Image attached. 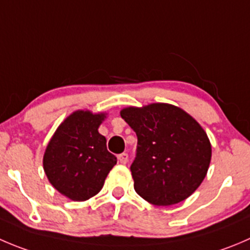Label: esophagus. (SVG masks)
<instances>
[{
    "label": "esophagus",
    "mask_w": 250,
    "mask_h": 250,
    "mask_svg": "<svg viewBox=\"0 0 250 250\" xmlns=\"http://www.w3.org/2000/svg\"><path fill=\"white\" fill-rule=\"evenodd\" d=\"M118 161L121 162V164H127V161H128V155L125 154V152H123V154H120L118 155Z\"/></svg>",
    "instance_id": "34e87169"
}]
</instances>
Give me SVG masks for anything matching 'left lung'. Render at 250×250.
Returning <instances> with one entry per match:
<instances>
[{
  "mask_svg": "<svg viewBox=\"0 0 250 250\" xmlns=\"http://www.w3.org/2000/svg\"><path fill=\"white\" fill-rule=\"evenodd\" d=\"M121 117L138 137L137 157L130 166L135 192L159 207L190 197L211 161V144L197 120L165 103L125 107Z\"/></svg>",
  "mask_w": 250,
  "mask_h": 250,
  "instance_id": "1",
  "label": "left lung"
}]
</instances>
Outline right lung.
I'll return each instance as SVG.
<instances>
[{
    "instance_id": "add662e5",
    "label": "right lung",
    "mask_w": 250,
    "mask_h": 250,
    "mask_svg": "<svg viewBox=\"0 0 250 250\" xmlns=\"http://www.w3.org/2000/svg\"><path fill=\"white\" fill-rule=\"evenodd\" d=\"M106 112L77 110L51 137L42 165L48 182L57 192L74 202H84L101 190L117 159L107 151L99 127Z\"/></svg>"
}]
</instances>
